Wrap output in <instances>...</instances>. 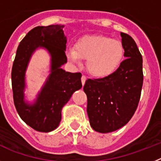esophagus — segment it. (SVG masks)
Listing matches in <instances>:
<instances>
[{
  "label": "esophagus",
  "mask_w": 161,
  "mask_h": 161,
  "mask_svg": "<svg viewBox=\"0 0 161 161\" xmlns=\"http://www.w3.org/2000/svg\"><path fill=\"white\" fill-rule=\"evenodd\" d=\"M86 80V77L85 75H82V78H81V81H82V84L84 85L85 84V82Z\"/></svg>",
  "instance_id": "34e87169"
}]
</instances>
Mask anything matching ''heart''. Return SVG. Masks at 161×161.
I'll return each mask as SVG.
<instances>
[{
  "label": "heart",
  "instance_id": "obj_1",
  "mask_svg": "<svg viewBox=\"0 0 161 161\" xmlns=\"http://www.w3.org/2000/svg\"><path fill=\"white\" fill-rule=\"evenodd\" d=\"M68 59L75 64L86 60L91 75L104 78L114 74L121 65L124 48L120 41L104 36H87L76 42L75 48L67 50Z\"/></svg>",
  "mask_w": 161,
  "mask_h": 161
}]
</instances>
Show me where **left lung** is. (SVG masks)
Returning <instances> with one entry per match:
<instances>
[{
  "label": "left lung",
  "instance_id": "1",
  "mask_svg": "<svg viewBox=\"0 0 161 161\" xmlns=\"http://www.w3.org/2000/svg\"><path fill=\"white\" fill-rule=\"evenodd\" d=\"M121 36L126 59L111 75L89 79L83 86L90 125L100 133L113 132L124 126L135 114L140 100L142 55L130 36L121 32Z\"/></svg>",
  "mask_w": 161,
  "mask_h": 161
}]
</instances>
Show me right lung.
I'll return each mask as SVG.
<instances>
[{
    "instance_id": "obj_1",
    "label": "right lung",
    "mask_w": 161,
    "mask_h": 161,
    "mask_svg": "<svg viewBox=\"0 0 161 161\" xmlns=\"http://www.w3.org/2000/svg\"><path fill=\"white\" fill-rule=\"evenodd\" d=\"M61 25L36 26L26 35L16 52L11 72L14 103L26 124L40 132H50L58 126L61 109L75 91L82 87L81 73L65 72L61 66L67 62L66 38ZM45 47L52 57L51 74L34 104L25 103V71L33 52Z\"/></svg>"
}]
</instances>
